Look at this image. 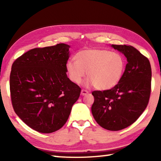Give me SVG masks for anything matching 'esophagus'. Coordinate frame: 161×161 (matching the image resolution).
<instances>
[{"label": "esophagus", "mask_w": 161, "mask_h": 161, "mask_svg": "<svg viewBox=\"0 0 161 161\" xmlns=\"http://www.w3.org/2000/svg\"><path fill=\"white\" fill-rule=\"evenodd\" d=\"M88 93H89V92L86 90H84V89H82V90L81 91V94L82 95V96H85V95H86Z\"/></svg>", "instance_id": "1"}]
</instances>
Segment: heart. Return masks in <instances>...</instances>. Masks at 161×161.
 Masks as SVG:
<instances>
[{
  "instance_id": "obj_1",
  "label": "heart",
  "mask_w": 161,
  "mask_h": 161,
  "mask_svg": "<svg viewBox=\"0 0 161 161\" xmlns=\"http://www.w3.org/2000/svg\"><path fill=\"white\" fill-rule=\"evenodd\" d=\"M75 60L66 64L70 80L80 84L87 72L86 84L94 85L99 90H108L118 84L123 76L125 59L116 53L100 48L85 49L75 55Z\"/></svg>"
}]
</instances>
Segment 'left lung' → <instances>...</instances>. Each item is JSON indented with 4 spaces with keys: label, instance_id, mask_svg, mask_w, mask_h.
Here are the masks:
<instances>
[{
    "label": "left lung",
    "instance_id": "left-lung-1",
    "mask_svg": "<svg viewBox=\"0 0 161 161\" xmlns=\"http://www.w3.org/2000/svg\"><path fill=\"white\" fill-rule=\"evenodd\" d=\"M127 59L119 82L112 89L94 91L92 113L105 129L119 130L134 123L146 109L151 90V67L148 59L130 45H112Z\"/></svg>",
    "mask_w": 161,
    "mask_h": 161
}]
</instances>
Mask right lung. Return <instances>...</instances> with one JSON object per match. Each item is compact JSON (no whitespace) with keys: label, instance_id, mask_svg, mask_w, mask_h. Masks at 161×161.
I'll list each match as a JSON object with an SVG mask.
<instances>
[{"label":"right lung","instance_id":"right-lung-1","mask_svg":"<svg viewBox=\"0 0 161 161\" xmlns=\"http://www.w3.org/2000/svg\"><path fill=\"white\" fill-rule=\"evenodd\" d=\"M70 46L34 48L13 62L10 91L15 114L36 131L50 133L66 123L81 88L67 75Z\"/></svg>","mask_w":161,"mask_h":161}]
</instances>
